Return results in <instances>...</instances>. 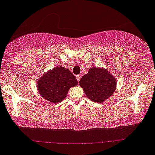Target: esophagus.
<instances>
[{"label": "esophagus", "mask_w": 155, "mask_h": 155, "mask_svg": "<svg viewBox=\"0 0 155 155\" xmlns=\"http://www.w3.org/2000/svg\"><path fill=\"white\" fill-rule=\"evenodd\" d=\"M76 79H77L78 82H79V80H80L81 79V75H77V76H76Z\"/></svg>", "instance_id": "obj_1"}]
</instances>
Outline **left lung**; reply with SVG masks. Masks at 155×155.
Returning <instances> with one entry per match:
<instances>
[{"instance_id":"left-lung-1","label":"left lung","mask_w":155,"mask_h":155,"mask_svg":"<svg viewBox=\"0 0 155 155\" xmlns=\"http://www.w3.org/2000/svg\"><path fill=\"white\" fill-rule=\"evenodd\" d=\"M117 80L113 75L102 68H90L79 81L84 94L91 101L102 103L112 96L117 87Z\"/></svg>"}]
</instances>
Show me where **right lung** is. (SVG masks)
I'll return each instance as SVG.
<instances>
[{
  "mask_svg": "<svg viewBox=\"0 0 155 155\" xmlns=\"http://www.w3.org/2000/svg\"><path fill=\"white\" fill-rule=\"evenodd\" d=\"M77 84L76 78L69 70L57 66L38 79L37 89L43 98L58 103L64 100L71 87Z\"/></svg>",
  "mask_w": 155,
  "mask_h": 155,
  "instance_id": "right-lung-1",
  "label": "right lung"
}]
</instances>
